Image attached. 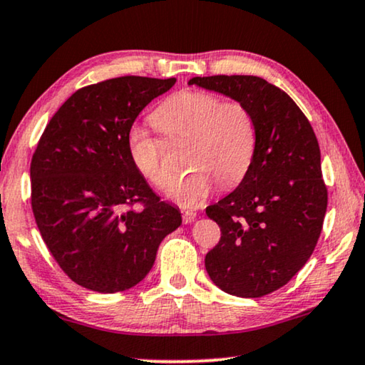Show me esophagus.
<instances>
[{"instance_id":"1","label":"esophagus","mask_w":365,"mask_h":365,"mask_svg":"<svg viewBox=\"0 0 365 365\" xmlns=\"http://www.w3.org/2000/svg\"><path fill=\"white\" fill-rule=\"evenodd\" d=\"M182 219L185 224H190L193 222L196 219V212L195 211H188V210H182Z\"/></svg>"}]
</instances>
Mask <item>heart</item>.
Listing matches in <instances>:
<instances>
[{
  "mask_svg": "<svg viewBox=\"0 0 365 365\" xmlns=\"http://www.w3.org/2000/svg\"><path fill=\"white\" fill-rule=\"evenodd\" d=\"M153 118L172 140H192L187 164L193 169L177 178L170 192L180 206H200L212 193L217 178L229 187L250 169L257 151V123L244 103L222 102L210 92L185 91L162 102ZM165 148L164 140L143 126H133L128 133L133 164L160 190L173 178L165 164Z\"/></svg>",
  "mask_w": 365,
  "mask_h": 365,
  "instance_id": "1",
  "label": "heart"
}]
</instances>
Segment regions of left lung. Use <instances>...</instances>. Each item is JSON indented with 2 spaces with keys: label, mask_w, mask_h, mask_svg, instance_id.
Here are the masks:
<instances>
[{
  "label": "left lung",
  "mask_w": 365,
  "mask_h": 365,
  "mask_svg": "<svg viewBox=\"0 0 365 365\" xmlns=\"http://www.w3.org/2000/svg\"><path fill=\"white\" fill-rule=\"evenodd\" d=\"M250 110L257 151L232 193L206 207L221 227L207 252L211 281L237 297H263L307 263L322 232L328 193L312 125L284 91L258 76L192 78Z\"/></svg>",
  "instance_id": "obj_1"
}]
</instances>
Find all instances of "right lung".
Listing matches in <instances>:
<instances>
[{"mask_svg":"<svg viewBox=\"0 0 365 365\" xmlns=\"http://www.w3.org/2000/svg\"><path fill=\"white\" fill-rule=\"evenodd\" d=\"M175 78L121 76L74 92L48 121L31 162L32 211L60 268L91 291L141 282L182 224L133 164L128 133ZM136 202L141 210H133Z\"/></svg>","mask_w":365,"mask_h":365,"instance_id":"obj_1","label":"right lung"}]
</instances>
